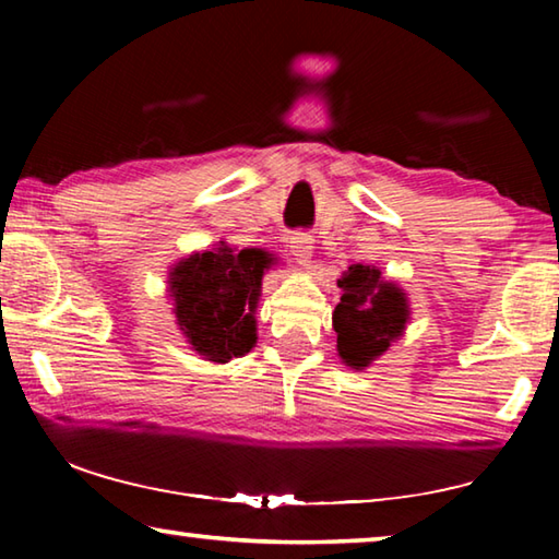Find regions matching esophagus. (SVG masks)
<instances>
[{"mask_svg":"<svg viewBox=\"0 0 559 559\" xmlns=\"http://www.w3.org/2000/svg\"><path fill=\"white\" fill-rule=\"evenodd\" d=\"M288 246H290V253L296 257L298 263H308L310 257H313V236L306 234V231L293 234L288 239Z\"/></svg>","mask_w":559,"mask_h":559,"instance_id":"34e87169","label":"esophagus"}]
</instances>
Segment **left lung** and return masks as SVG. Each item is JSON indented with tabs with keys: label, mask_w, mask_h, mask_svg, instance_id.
Here are the masks:
<instances>
[{
	"label": "left lung",
	"mask_w": 559,
	"mask_h": 559,
	"mask_svg": "<svg viewBox=\"0 0 559 559\" xmlns=\"http://www.w3.org/2000/svg\"><path fill=\"white\" fill-rule=\"evenodd\" d=\"M337 286L343 288L333 313L337 353L345 365L362 370L402 335L409 318L406 296L394 283H384L380 271L362 263H353Z\"/></svg>",
	"instance_id": "obj_1"
}]
</instances>
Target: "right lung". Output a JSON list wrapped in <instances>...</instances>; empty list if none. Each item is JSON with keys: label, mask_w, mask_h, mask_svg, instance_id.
Returning <instances> with one entry per match:
<instances>
[{"label": "right lung", "mask_w": 559, "mask_h": 559, "mask_svg": "<svg viewBox=\"0 0 559 559\" xmlns=\"http://www.w3.org/2000/svg\"><path fill=\"white\" fill-rule=\"evenodd\" d=\"M269 253L222 249L192 253L169 278L179 330L204 359L229 362L257 343V310Z\"/></svg>", "instance_id": "right-lung-1"}]
</instances>
